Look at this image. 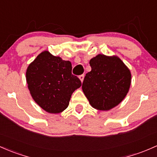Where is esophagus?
<instances>
[{
  "mask_svg": "<svg viewBox=\"0 0 157 157\" xmlns=\"http://www.w3.org/2000/svg\"><path fill=\"white\" fill-rule=\"evenodd\" d=\"M84 78H85V75H79V79H80L81 82H83Z\"/></svg>",
  "mask_w": 157,
  "mask_h": 157,
  "instance_id": "obj_1",
  "label": "esophagus"
}]
</instances>
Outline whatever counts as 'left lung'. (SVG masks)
<instances>
[{
	"mask_svg": "<svg viewBox=\"0 0 157 157\" xmlns=\"http://www.w3.org/2000/svg\"><path fill=\"white\" fill-rule=\"evenodd\" d=\"M91 71L86 74L82 90L94 109L108 111L117 105L129 91L131 73L117 56L98 55L90 59Z\"/></svg>",
	"mask_w": 157,
	"mask_h": 157,
	"instance_id": "8db88e82",
	"label": "left lung"
}]
</instances>
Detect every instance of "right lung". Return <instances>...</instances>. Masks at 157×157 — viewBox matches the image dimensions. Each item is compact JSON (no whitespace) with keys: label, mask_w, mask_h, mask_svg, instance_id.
Masks as SVG:
<instances>
[{"label":"right lung","mask_w":157,"mask_h":157,"mask_svg":"<svg viewBox=\"0 0 157 157\" xmlns=\"http://www.w3.org/2000/svg\"><path fill=\"white\" fill-rule=\"evenodd\" d=\"M26 80L33 100L52 114L65 110L72 93L82 85L80 79L72 74L71 62L48 51L40 53L28 66Z\"/></svg>","instance_id":"1"}]
</instances>
